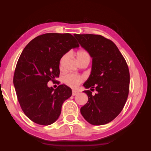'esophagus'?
I'll use <instances>...</instances> for the list:
<instances>
[{
  "label": "esophagus",
  "instance_id": "1",
  "mask_svg": "<svg viewBox=\"0 0 151 151\" xmlns=\"http://www.w3.org/2000/svg\"><path fill=\"white\" fill-rule=\"evenodd\" d=\"M78 94V92L77 91H75V90H73L72 91V95L73 96H75Z\"/></svg>",
  "mask_w": 151,
  "mask_h": 151
}]
</instances>
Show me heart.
<instances>
[{
    "mask_svg": "<svg viewBox=\"0 0 151 151\" xmlns=\"http://www.w3.org/2000/svg\"><path fill=\"white\" fill-rule=\"evenodd\" d=\"M76 55H77V58L80 62L84 61V59H90V58L89 53L84 50H81L78 51ZM67 57L68 53H66L61 57V60H60V65H61L63 64V63L65 60L67 59ZM84 80V76L78 75V74L73 73H67L63 76V82L65 84L67 85L68 86L73 88L77 87L78 85L83 83Z\"/></svg>",
    "mask_w": 151,
    "mask_h": 151,
    "instance_id": "heart-1",
    "label": "heart"
}]
</instances>
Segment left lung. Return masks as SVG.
<instances>
[{
  "label": "left lung",
  "mask_w": 151,
  "mask_h": 151,
  "mask_svg": "<svg viewBox=\"0 0 151 151\" xmlns=\"http://www.w3.org/2000/svg\"><path fill=\"white\" fill-rule=\"evenodd\" d=\"M74 35L92 57V72L84 86L98 92L93 96L90 90H84L88 100L81 113L90 124H106L118 116L127 101L130 82L127 64L110 40L100 35Z\"/></svg>",
  "instance_id": "left-lung-1"
}]
</instances>
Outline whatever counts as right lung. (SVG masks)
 Wrapping results in <instances>:
<instances>
[{
    "instance_id": "obj_1",
    "label": "right lung",
    "mask_w": 151,
    "mask_h": 151,
    "mask_svg": "<svg viewBox=\"0 0 151 151\" xmlns=\"http://www.w3.org/2000/svg\"><path fill=\"white\" fill-rule=\"evenodd\" d=\"M68 33H47L33 39L22 52L13 83L24 113L35 123L49 125L58 119L63 102L72 95L65 84L56 89L47 86L60 74V60L72 48L78 47Z\"/></svg>"
}]
</instances>
